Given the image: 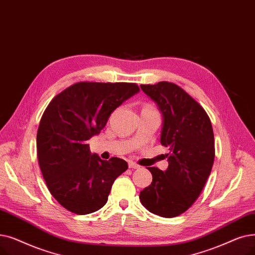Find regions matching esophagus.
Here are the masks:
<instances>
[{"mask_svg":"<svg viewBox=\"0 0 255 255\" xmlns=\"http://www.w3.org/2000/svg\"><path fill=\"white\" fill-rule=\"evenodd\" d=\"M128 167H129L130 169H139V168H140V166H139L138 164H136L135 162H129V163H128Z\"/></svg>","mask_w":255,"mask_h":255,"instance_id":"1","label":"esophagus"}]
</instances>
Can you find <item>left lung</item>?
<instances>
[{"mask_svg":"<svg viewBox=\"0 0 255 255\" xmlns=\"http://www.w3.org/2000/svg\"><path fill=\"white\" fill-rule=\"evenodd\" d=\"M140 87L162 113L161 144L170 151L166 171L148 167L152 181L139 198L152 214L176 217L195 202L211 174L215 159L212 124L203 108L177 85L159 82Z\"/></svg>","mask_w":255,"mask_h":255,"instance_id":"left-lung-1","label":"left lung"}]
</instances>
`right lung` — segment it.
Returning a JSON list of instances; mask_svg holds the SVG:
<instances>
[{"instance_id":"obj_1","label":"right lung","mask_w":255,"mask_h":255,"mask_svg":"<svg viewBox=\"0 0 255 255\" xmlns=\"http://www.w3.org/2000/svg\"><path fill=\"white\" fill-rule=\"evenodd\" d=\"M140 91L134 83L80 82L48 104L37 130V156L53 197L71 213L102 209L114 180L128 169L119 157L102 160L88 140L99 135L111 113Z\"/></svg>"}]
</instances>
